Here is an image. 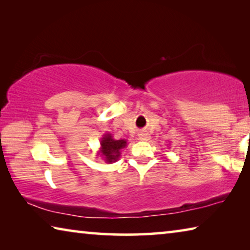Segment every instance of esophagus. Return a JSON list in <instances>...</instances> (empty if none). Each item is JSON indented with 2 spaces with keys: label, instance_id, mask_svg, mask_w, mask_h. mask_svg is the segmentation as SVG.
I'll list each match as a JSON object with an SVG mask.
<instances>
[{
  "label": "esophagus",
  "instance_id": "obj_1",
  "mask_svg": "<svg viewBox=\"0 0 250 250\" xmlns=\"http://www.w3.org/2000/svg\"><path fill=\"white\" fill-rule=\"evenodd\" d=\"M139 139H140L141 141H147L150 139V135L146 132H142L139 134Z\"/></svg>",
  "mask_w": 250,
  "mask_h": 250
}]
</instances>
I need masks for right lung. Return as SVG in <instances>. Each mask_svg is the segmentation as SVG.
Wrapping results in <instances>:
<instances>
[{
  "label": "right lung",
  "instance_id": "obj_1",
  "mask_svg": "<svg viewBox=\"0 0 250 250\" xmlns=\"http://www.w3.org/2000/svg\"><path fill=\"white\" fill-rule=\"evenodd\" d=\"M126 146V140H116L111 133H104L100 140V149L97 155L101 156L105 163H113L120 158L122 149Z\"/></svg>",
  "mask_w": 250,
  "mask_h": 250
}]
</instances>
